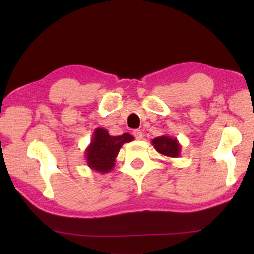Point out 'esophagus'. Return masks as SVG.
I'll return each mask as SVG.
<instances>
[{
  "instance_id": "obj_1",
  "label": "esophagus",
  "mask_w": 254,
  "mask_h": 254,
  "mask_svg": "<svg viewBox=\"0 0 254 254\" xmlns=\"http://www.w3.org/2000/svg\"><path fill=\"white\" fill-rule=\"evenodd\" d=\"M133 135H134L136 140H141L143 137V133L141 130H134L133 131Z\"/></svg>"
}]
</instances>
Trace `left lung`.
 I'll list each match as a JSON object with an SVG mask.
<instances>
[{"mask_svg":"<svg viewBox=\"0 0 254 254\" xmlns=\"http://www.w3.org/2000/svg\"><path fill=\"white\" fill-rule=\"evenodd\" d=\"M154 149L162 156L168 158H178L182 151V145L178 142L176 137H171L169 135H161L154 137L151 141Z\"/></svg>","mask_w":254,"mask_h":254,"instance_id":"obj_1","label":"left lung"}]
</instances>
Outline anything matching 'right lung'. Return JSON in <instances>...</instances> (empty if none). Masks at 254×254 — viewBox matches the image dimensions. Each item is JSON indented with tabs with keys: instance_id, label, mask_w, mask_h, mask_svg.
Listing matches in <instances>:
<instances>
[{
	"instance_id": "right-lung-1",
	"label": "right lung",
	"mask_w": 254,
	"mask_h": 254,
	"mask_svg": "<svg viewBox=\"0 0 254 254\" xmlns=\"http://www.w3.org/2000/svg\"><path fill=\"white\" fill-rule=\"evenodd\" d=\"M133 140L134 137L128 133L113 136L110 135L105 128L97 127L93 133L91 143L85 150L87 166L97 173H110L114 168L120 149L124 143Z\"/></svg>"
}]
</instances>
